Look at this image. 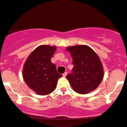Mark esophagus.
Wrapping results in <instances>:
<instances>
[{"label":"esophagus","instance_id":"obj_1","mask_svg":"<svg viewBox=\"0 0 127 127\" xmlns=\"http://www.w3.org/2000/svg\"><path fill=\"white\" fill-rule=\"evenodd\" d=\"M66 75H67V72H65L63 74V77H66Z\"/></svg>","mask_w":127,"mask_h":127}]
</instances>
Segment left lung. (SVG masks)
<instances>
[{"mask_svg":"<svg viewBox=\"0 0 127 127\" xmlns=\"http://www.w3.org/2000/svg\"><path fill=\"white\" fill-rule=\"evenodd\" d=\"M74 66L72 73L66 76L75 92L87 94L99 86L104 77V70L100 58L94 51L86 45L69 46Z\"/></svg>","mask_w":127,"mask_h":127,"instance_id":"8db88e82","label":"left lung"}]
</instances>
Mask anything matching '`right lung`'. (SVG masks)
Returning a JSON list of instances; mask_svg holds the SVG:
<instances>
[{
	"label": "right lung",
	"mask_w": 127,
	"mask_h": 127,
	"mask_svg": "<svg viewBox=\"0 0 127 127\" xmlns=\"http://www.w3.org/2000/svg\"><path fill=\"white\" fill-rule=\"evenodd\" d=\"M56 46L41 45L28 56L23 66V77L28 87L41 95L55 91L58 80L62 75L56 70L51 59Z\"/></svg>",
	"instance_id": "obj_1"
}]
</instances>
